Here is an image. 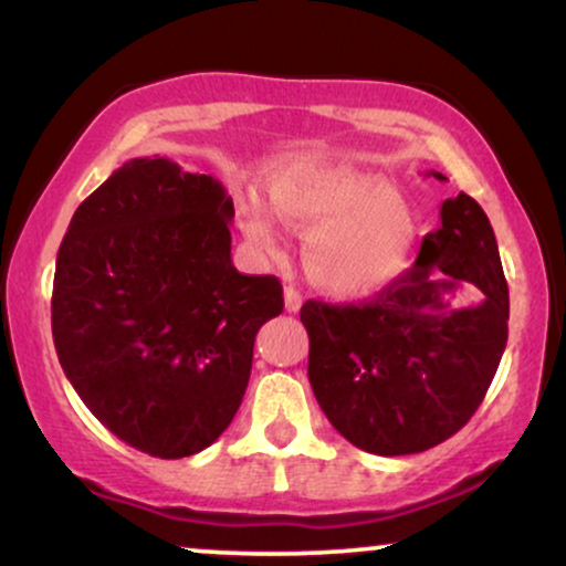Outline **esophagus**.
<instances>
[{"label":"esophagus","mask_w":566,"mask_h":566,"mask_svg":"<svg viewBox=\"0 0 566 566\" xmlns=\"http://www.w3.org/2000/svg\"><path fill=\"white\" fill-rule=\"evenodd\" d=\"M303 305V295L297 292L295 287H284V308L290 311V314H295L297 308Z\"/></svg>","instance_id":"obj_1"}]
</instances>
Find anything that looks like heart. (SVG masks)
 Masks as SVG:
<instances>
[{"label":"heart","mask_w":566,"mask_h":566,"mask_svg":"<svg viewBox=\"0 0 566 566\" xmlns=\"http://www.w3.org/2000/svg\"><path fill=\"white\" fill-rule=\"evenodd\" d=\"M284 223L305 231L303 269L335 297H367L394 282L412 244L407 201L380 175L348 161H314L276 170L265 184ZM239 223L261 255L282 252V231L261 199H244Z\"/></svg>","instance_id":"obj_1"}]
</instances>
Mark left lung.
I'll list each match as a JSON object with an SVG mask.
<instances>
[{
    "mask_svg": "<svg viewBox=\"0 0 566 566\" xmlns=\"http://www.w3.org/2000/svg\"><path fill=\"white\" fill-rule=\"evenodd\" d=\"M439 218L412 269L373 301L301 308L316 401L365 452H426L458 433L482 405L509 340V284L484 210L460 191ZM460 286L480 301L454 304Z\"/></svg>",
    "mask_w": 566,
    "mask_h": 566,
    "instance_id": "obj_1",
    "label": "left lung"
}]
</instances>
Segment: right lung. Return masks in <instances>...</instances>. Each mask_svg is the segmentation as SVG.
<instances>
[{
    "instance_id": "1",
    "label": "right lung",
    "mask_w": 566,
    "mask_h": 566,
    "mask_svg": "<svg viewBox=\"0 0 566 566\" xmlns=\"http://www.w3.org/2000/svg\"><path fill=\"white\" fill-rule=\"evenodd\" d=\"M233 201L212 175L129 159L76 207L57 250L53 340L108 431L188 458L229 428L258 329L282 314L276 276L231 263Z\"/></svg>"
}]
</instances>
